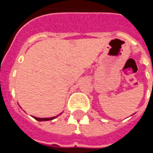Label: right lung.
Masks as SVG:
<instances>
[{
	"label": "right lung",
	"mask_w": 153,
	"mask_h": 153,
	"mask_svg": "<svg viewBox=\"0 0 153 153\" xmlns=\"http://www.w3.org/2000/svg\"><path fill=\"white\" fill-rule=\"evenodd\" d=\"M56 117V116H54V117H51V118H37V117H33L35 120H37L38 121H46V120H53Z\"/></svg>",
	"instance_id": "1"
}]
</instances>
